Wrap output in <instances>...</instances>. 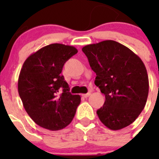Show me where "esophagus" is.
Here are the masks:
<instances>
[{
	"label": "esophagus",
	"mask_w": 159,
	"mask_h": 159,
	"mask_svg": "<svg viewBox=\"0 0 159 159\" xmlns=\"http://www.w3.org/2000/svg\"><path fill=\"white\" fill-rule=\"evenodd\" d=\"M91 94H92V92H88V93H87V94H84V95H83V96H84V98H87V97L90 96V95H91Z\"/></svg>",
	"instance_id": "1"
}]
</instances>
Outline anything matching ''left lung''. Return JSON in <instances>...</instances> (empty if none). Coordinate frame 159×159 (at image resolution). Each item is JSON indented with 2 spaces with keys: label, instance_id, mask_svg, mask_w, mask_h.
I'll return each instance as SVG.
<instances>
[{
  "label": "left lung",
  "instance_id": "left-lung-1",
  "mask_svg": "<svg viewBox=\"0 0 159 159\" xmlns=\"http://www.w3.org/2000/svg\"><path fill=\"white\" fill-rule=\"evenodd\" d=\"M82 51L96 74L95 84L105 95L104 104L96 111L100 121L113 130L131 124L145 107L149 92L141 59L114 40L88 44Z\"/></svg>",
  "mask_w": 159,
  "mask_h": 159
}]
</instances>
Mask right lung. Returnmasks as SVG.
<instances>
[{
  "mask_svg": "<svg viewBox=\"0 0 159 159\" xmlns=\"http://www.w3.org/2000/svg\"><path fill=\"white\" fill-rule=\"evenodd\" d=\"M78 52L73 46L52 43L29 56L18 79V92L24 107L40 127L59 130L72 121L80 96L71 95L63 67Z\"/></svg>",
  "mask_w": 159,
  "mask_h": 159,
  "instance_id": "1",
  "label": "right lung"
}]
</instances>
